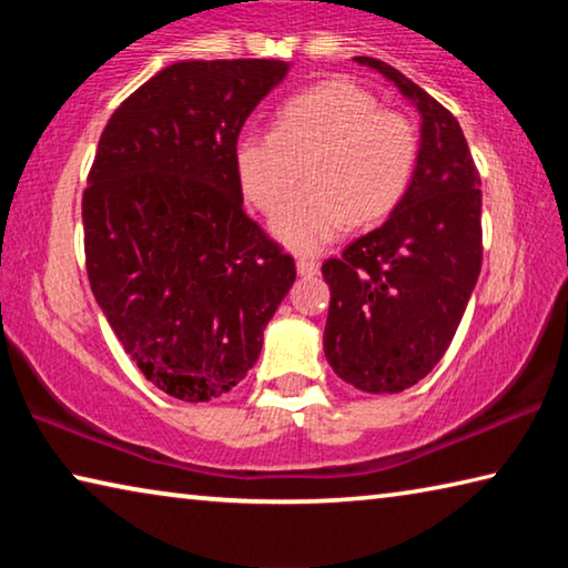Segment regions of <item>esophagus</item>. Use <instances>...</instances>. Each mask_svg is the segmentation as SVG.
<instances>
[{
    "mask_svg": "<svg viewBox=\"0 0 568 568\" xmlns=\"http://www.w3.org/2000/svg\"><path fill=\"white\" fill-rule=\"evenodd\" d=\"M295 265H297V273H301L303 277H311V275H315V273H318V267H321L318 263L311 261V257H297Z\"/></svg>",
    "mask_w": 568,
    "mask_h": 568,
    "instance_id": "34e87169",
    "label": "esophagus"
}]
</instances>
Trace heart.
I'll return each mask as SVG.
<instances>
[{
  "label": "heart",
  "mask_w": 568,
  "mask_h": 568,
  "mask_svg": "<svg viewBox=\"0 0 568 568\" xmlns=\"http://www.w3.org/2000/svg\"><path fill=\"white\" fill-rule=\"evenodd\" d=\"M306 162L308 185L288 201ZM418 162V132L376 94L331 80L295 94L275 130L237 134L235 170L245 197L275 213L273 233L295 250H318L345 225L373 223L400 203Z\"/></svg>",
  "instance_id": "1"
}]
</instances>
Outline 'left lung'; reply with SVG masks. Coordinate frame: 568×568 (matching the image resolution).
Returning <instances> with one entry per match:
<instances>
[{
    "instance_id": "left-lung-1",
    "label": "left lung",
    "mask_w": 568,
    "mask_h": 568,
    "mask_svg": "<svg viewBox=\"0 0 568 568\" xmlns=\"http://www.w3.org/2000/svg\"><path fill=\"white\" fill-rule=\"evenodd\" d=\"M423 118L416 172L381 227L323 263L331 285L323 348L331 368L368 393H400L444 358L484 261L480 178L458 120L376 57Z\"/></svg>"
}]
</instances>
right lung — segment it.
I'll return each mask as SVG.
<instances>
[{"mask_svg":"<svg viewBox=\"0 0 568 568\" xmlns=\"http://www.w3.org/2000/svg\"><path fill=\"white\" fill-rule=\"evenodd\" d=\"M281 60L175 62L112 112L82 195L84 265L152 386L200 403L253 368L295 261L243 210L235 142Z\"/></svg>","mask_w":568,"mask_h":568,"instance_id":"obj_1","label":"right lung"}]
</instances>
